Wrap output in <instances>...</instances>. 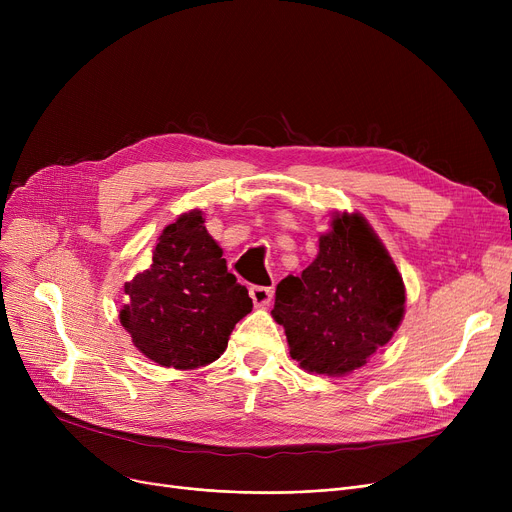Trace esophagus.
<instances>
[{
    "instance_id": "esophagus-1",
    "label": "esophagus",
    "mask_w": 512,
    "mask_h": 512,
    "mask_svg": "<svg viewBox=\"0 0 512 512\" xmlns=\"http://www.w3.org/2000/svg\"><path fill=\"white\" fill-rule=\"evenodd\" d=\"M249 294H251L255 307H265V305H270V301L274 297V288L272 286H251Z\"/></svg>"
}]
</instances>
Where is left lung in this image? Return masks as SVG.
<instances>
[{
    "label": "left lung",
    "instance_id": "obj_1",
    "mask_svg": "<svg viewBox=\"0 0 512 512\" xmlns=\"http://www.w3.org/2000/svg\"><path fill=\"white\" fill-rule=\"evenodd\" d=\"M405 305V282L380 236L359 211H336L311 265L278 284L272 317L301 369L340 378L392 340Z\"/></svg>",
    "mask_w": 512,
    "mask_h": 512
}]
</instances>
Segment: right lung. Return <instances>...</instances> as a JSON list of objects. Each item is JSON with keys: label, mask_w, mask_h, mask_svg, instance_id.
Returning <instances> with one entry per match:
<instances>
[{"label": "right lung", "mask_w": 512, "mask_h": 512, "mask_svg": "<svg viewBox=\"0 0 512 512\" xmlns=\"http://www.w3.org/2000/svg\"><path fill=\"white\" fill-rule=\"evenodd\" d=\"M120 324L161 367L191 371L220 359L238 321L251 313L249 290L228 272L218 242L191 209L164 228L149 270L124 284Z\"/></svg>", "instance_id": "right-lung-1"}]
</instances>
